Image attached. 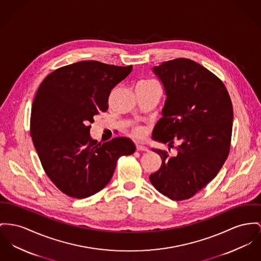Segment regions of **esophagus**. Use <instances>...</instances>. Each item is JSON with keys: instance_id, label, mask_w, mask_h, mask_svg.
<instances>
[{"instance_id": "34e87169", "label": "esophagus", "mask_w": 261, "mask_h": 261, "mask_svg": "<svg viewBox=\"0 0 261 261\" xmlns=\"http://www.w3.org/2000/svg\"><path fill=\"white\" fill-rule=\"evenodd\" d=\"M137 150L138 151H148V148L144 145H141V144H137Z\"/></svg>"}]
</instances>
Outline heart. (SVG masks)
Masks as SVG:
<instances>
[{
	"instance_id": "heart-1",
	"label": "heart",
	"mask_w": 261,
	"mask_h": 261,
	"mask_svg": "<svg viewBox=\"0 0 261 261\" xmlns=\"http://www.w3.org/2000/svg\"><path fill=\"white\" fill-rule=\"evenodd\" d=\"M147 82H153V81H147ZM132 133H133V135H134L136 138L140 139V138H142V137L145 135V128H144L142 125L134 124V125L132 126Z\"/></svg>"
}]
</instances>
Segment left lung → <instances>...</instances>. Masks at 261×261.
I'll return each mask as SVG.
<instances>
[{"label": "left lung", "instance_id": "8db88e82", "mask_svg": "<svg viewBox=\"0 0 261 261\" xmlns=\"http://www.w3.org/2000/svg\"><path fill=\"white\" fill-rule=\"evenodd\" d=\"M167 99L152 138L177 153L152 149L162 159L149 176L157 191L171 200L193 197L221 170L229 153L233 111L223 81L187 58H176L153 68Z\"/></svg>", "mask_w": 261, "mask_h": 261}]
</instances>
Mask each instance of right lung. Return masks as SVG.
<instances>
[{"label": "right lung", "mask_w": 261, "mask_h": 261, "mask_svg": "<svg viewBox=\"0 0 261 261\" xmlns=\"http://www.w3.org/2000/svg\"><path fill=\"white\" fill-rule=\"evenodd\" d=\"M133 70L99 61H80L54 70L38 88L30 133L44 172L65 195L83 199L110 182L117 161L130 155V139H91L94 117L109 108L111 91Z\"/></svg>", "instance_id": "add662e5"}]
</instances>
